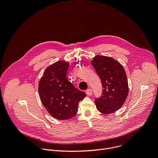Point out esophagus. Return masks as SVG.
<instances>
[{
    "mask_svg": "<svg viewBox=\"0 0 158 158\" xmlns=\"http://www.w3.org/2000/svg\"><path fill=\"white\" fill-rule=\"evenodd\" d=\"M92 89H88L87 90H86V94L87 96H91L92 94Z\"/></svg>",
    "mask_w": 158,
    "mask_h": 158,
    "instance_id": "obj_1",
    "label": "esophagus"
}]
</instances>
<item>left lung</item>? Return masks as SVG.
<instances>
[{
  "label": "left lung",
  "mask_w": 158,
  "mask_h": 158,
  "mask_svg": "<svg viewBox=\"0 0 158 158\" xmlns=\"http://www.w3.org/2000/svg\"><path fill=\"white\" fill-rule=\"evenodd\" d=\"M91 64L101 79L102 96L95 99L98 110L109 114L119 109L129 92L127 76L123 65L113 58L96 56Z\"/></svg>",
  "instance_id": "left-lung-1"
}]
</instances>
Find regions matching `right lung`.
Segmentation results:
<instances>
[{"instance_id": "1", "label": "right lung", "mask_w": 158, "mask_h": 158, "mask_svg": "<svg viewBox=\"0 0 158 158\" xmlns=\"http://www.w3.org/2000/svg\"><path fill=\"white\" fill-rule=\"evenodd\" d=\"M69 64L59 60L48 67L39 83L43 106L53 118L67 120L76 116L79 102L86 94L67 79Z\"/></svg>"}]
</instances>
